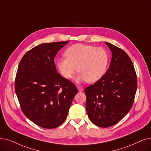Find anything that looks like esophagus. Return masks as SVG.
Listing matches in <instances>:
<instances>
[{"label":"esophagus","instance_id":"esophagus-1","mask_svg":"<svg viewBox=\"0 0 151 151\" xmlns=\"http://www.w3.org/2000/svg\"><path fill=\"white\" fill-rule=\"evenodd\" d=\"M76 87H77L78 91H79V92H82V91H83V88L81 86H77Z\"/></svg>","mask_w":151,"mask_h":151}]
</instances>
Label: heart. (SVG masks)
Returning <instances> with one entry per match:
<instances>
[{
	"mask_svg": "<svg viewBox=\"0 0 151 151\" xmlns=\"http://www.w3.org/2000/svg\"><path fill=\"white\" fill-rule=\"evenodd\" d=\"M66 58L56 61V66L60 75L70 79L76 71L79 72L78 81L95 83L104 76L108 68L109 55L103 47L76 44L65 50Z\"/></svg>",
	"mask_w": 151,
	"mask_h": 151,
	"instance_id": "b5f03b06",
	"label": "heart"
}]
</instances>
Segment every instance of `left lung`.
<instances>
[{
	"label": "left lung",
	"instance_id": "8db88e82",
	"mask_svg": "<svg viewBox=\"0 0 151 151\" xmlns=\"http://www.w3.org/2000/svg\"><path fill=\"white\" fill-rule=\"evenodd\" d=\"M112 60L104 76L85 88L86 108L89 120L102 128L119 122L132 109L137 86L134 65L123 49L106 42Z\"/></svg>",
	"mask_w": 151,
	"mask_h": 151
}]
</instances>
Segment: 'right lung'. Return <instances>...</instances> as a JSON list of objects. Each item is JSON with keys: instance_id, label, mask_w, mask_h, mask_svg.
<instances>
[{"instance_id": "add662e5", "label": "right lung", "mask_w": 151, "mask_h": 151, "mask_svg": "<svg viewBox=\"0 0 151 151\" xmlns=\"http://www.w3.org/2000/svg\"><path fill=\"white\" fill-rule=\"evenodd\" d=\"M67 41L44 43L31 49L19 63L15 89L22 112L37 125L52 129L66 120L78 89L58 73L54 57Z\"/></svg>"}]
</instances>
